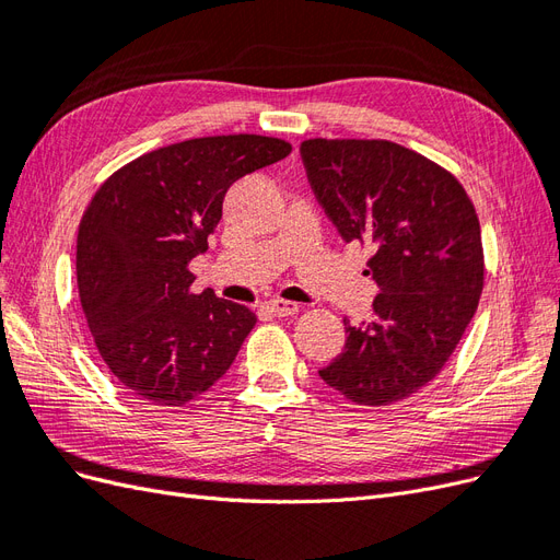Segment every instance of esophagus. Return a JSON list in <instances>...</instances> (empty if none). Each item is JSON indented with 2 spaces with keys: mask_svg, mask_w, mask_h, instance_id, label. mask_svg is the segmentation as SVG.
Returning <instances> with one entry per match:
<instances>
[{
  "mask_svg": "<svg viewBox=\"0 0 560 560\" xmlns=\"http://www.w3.org/2000/svg\"><path fill=\"white\" fill-rule=\"evenodd\" d=\"M266 313L276 315V317H290L294 313H299V303L294 301H282V299H273V301H266L264 303Z\"/></svg>",
  "mask_w": 560,
  "mask_h": 560,
  "instance_id": "obj_1",
  "label": "esophagus"
}]
</instances>
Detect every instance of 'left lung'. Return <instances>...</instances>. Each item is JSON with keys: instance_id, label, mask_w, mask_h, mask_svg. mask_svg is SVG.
Instances as JSON below:
<instances>
[{"instance_id": "1", "label": "left lung", "mask_w": 560, "mask_h": 560, "mask_svg": "<svg viewBox=\"0 0 560 560\" xmlns=\"http://www.w3.org/2000/svg\"><path fill=\"white\" fill-rule=\"evenodd\" d=\"M301 161L346 243H366L381 294L319 378L364 406L428 385L460 341L483 290L477 212L444 167L387 140H306Z\"/></svg>"}]
</instances>
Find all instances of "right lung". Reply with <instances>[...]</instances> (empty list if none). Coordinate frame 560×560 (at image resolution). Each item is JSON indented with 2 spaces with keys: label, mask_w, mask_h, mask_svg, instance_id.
<instances>
[{
  "label": "right lung",
  "mask_w": 560,
  "mask_h": 560,
  "mask_svg": "<svg viewBox=\"0 0 560 560\" xmlns=\"http://www.w3.org/2000/svg\"><path fill=\"white\" fill-rule=\"evenodd\" d=\"M290 154L261 135L198 138L100 186L79 226V296L105 364L138 399L182 406L233 364L257 317L212 290L194 294L189 264L208 249L231 184Z\"/></svg>",
  "instance_id": "1"
}]
</instances>
